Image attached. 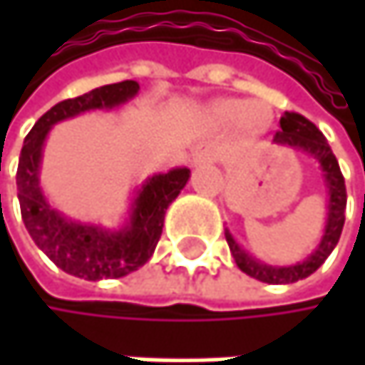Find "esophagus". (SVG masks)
I'll list each match as a JSON object with an SVG mask.
<instances>
[{
  "mask_svg": "<svg viewBox=\"0 0 365 365\" xmlns=\"http://www.w3.org/2000/svg\"><path fill=\"white\" fill-rule=\"evenodd\" d=\"M213 158H215V154H213L209 148H205V150H198V152H196V156H194V160H196V163H205V160L209 163V160H213Z\"/></svg>",
  "mask_w": 365,
  "mask_h": 365,
  "instance_id": "esophagus-1",
  "label": "esophagus"
}]
</instances>
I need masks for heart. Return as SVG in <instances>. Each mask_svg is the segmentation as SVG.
Masks as SVG:
<instances>
[{
	"mask_svg": "<svg viewBox=\"0 0 365 365\" xmlns=\"http://www.w3.org/2000/svg\"><path fill=\"white\" fill-rule=\"evenodd\" d=\"M217 115L224 120L241 118V124L250 133H262L270 124V108L266 103H247L241 99H226L215 106Z\"/></svg>",
	"mask_w": 365,
	"mask_h": 365,
	"instance_id": "heart-1",
	"label": "heart"
}]
</instances>
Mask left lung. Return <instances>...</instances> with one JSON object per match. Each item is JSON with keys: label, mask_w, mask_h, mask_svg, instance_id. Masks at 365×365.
Wrapping results in <instances>:
<instances>
[{"label": "left lung", "mask_w": 365, "mask_h": 365, "mask_svg": "<svg viewBox=\"0 0 365 365\" xmlns=\"http://www.w3.org/2000/svg\"><path fill=\"white\" fill-rule=\"evenodd\" d=\"M274 141L281 145H289L294 150L307 152L309 156H313L319 167H322V175L326 180L328 187V220H326V230L322 237V243L317 245V250L309 255L307 259L294 264V266H270L264 264L259 259H255L247 254L235 239L232 235L226 230V241L230 247V254L235 255L237 266L254 277L257 281L270 283V285H285V283H296L300 279H307L309 274H313L334 252V247L338 245L342 226H344V209H346V187H344V178L340 173L338 160L331 154V148L328 145V139L324 137V133L304 115L296 113V111H285L281 115V130H277Z\"/></svg>", "instance_id": "obj_1"}]
</instances>
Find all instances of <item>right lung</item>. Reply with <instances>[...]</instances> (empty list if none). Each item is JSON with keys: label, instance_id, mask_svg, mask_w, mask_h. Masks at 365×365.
Wrapping results in <instances>:
<instances>
[{"label": "right lung", "instance_id": "add662e5", "mask_svg": "<svg viewBox=\"0 0 365 365\" xmlns=\"http://www.w3.org/2000/svg\"><path fill=\"white\" fill-rule=\"evenodd\" d=\"M137 93L139 84L135 80H124L95 88L76 99H65L37 120L21 150L16 187L25 228L37 247L61 270L86 281L120 279L152 257L163 235L167 207L187 183L190 169L180 167L152 175L137 192L126 226L122 230H108L95 224L67 220L48 205L39 187L41 148L56 122L82 111L118 108Z\"/></svg>", "mask_w": 365, "mask_h": 365}]
</instances>
